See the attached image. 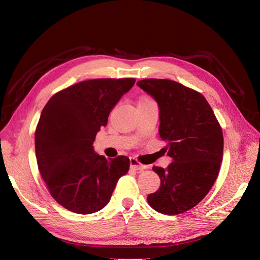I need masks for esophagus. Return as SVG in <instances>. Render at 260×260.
Instances as JSON below:
<instances>
[{"mask_svg": "<svg viewBox=\"0 0 260 260\" xmlns=\"http://www.w3.org/2000/svg\"><path fill=\"white\" fill-rule=\"evenodd\" d=\"M130 167L135 170H143L146 168V166H144V165H142V164H140L139 160L137 158H133V157L132 158H130Z\"/></svg>", "mask_w": 260, "mask_h": 260, "instance_id": "1", "label": "esophagus"}]
</instances>
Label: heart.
Here are the masks:
<instances>
[{
	"label": "heart",
	"instance_id": "b5f03b06",
	"mask_svg": "<svg viewBox=\"0 0 260 260\" xmlns=\"http://www.w3.org/2000/svg\"><path fill=\"white\" fill-rule=\"evenodd\" d=\"M147 101H149V100H147V99H144V100H142L141 102H147Z\"/></svg>",
	"mask_w": 260,
	"mask_h": 260
}]
</instances>
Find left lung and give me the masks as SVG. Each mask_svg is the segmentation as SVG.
<instances>
[{
  "instance_id": "obj_1",
  "label": "left lung",
  "mask_w": 260,
  "mask_h": 260,
  "mask_svg": "<svg viewBox=\"0 0 260 260\" xmlns=\"http://www.w3.org/2000/svg\"><path fill=\"white\" fill-rule=\"evenodd\" d=\"M137 85L158 105V132L172 159L165 169L153 167L160 186L147 202L164 215H178L198 205L214 185L222 161V130L201 93L167 79Z\"/></svg>"
}]
</instances>
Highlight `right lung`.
<instances>
[{
	"label": "right lung",
	"instance_id": "right-lung-1",
	"mask_svg": "<svg viewBox=\"0 0 260 260\" xmlns=\"http://www.w3.org/2000/svg\"><path fill=\"white\" fill-rule=\"evenodd\" d=\"M136 79L86 80L53 95L36 130V156L53 199L66 209L89 215L111 201L118 180L130 167L127 156L95 154L96 133Z\"/></svg>",
	"mask_w": 260,
	"mask_h": 260
}]
</instances>
